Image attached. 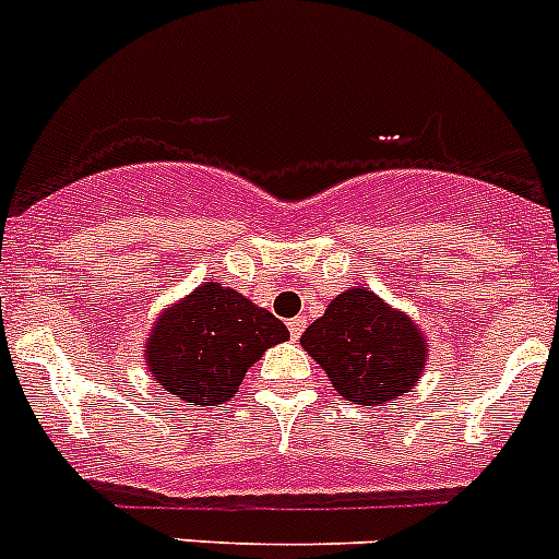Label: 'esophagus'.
Listing matches in <instances>:
<instances>
[{"label":"esophagus","mask_w":559,"mask_h":559,"mask_svg":"<svg viewBox=\"0 0 559 559\" xmlns=\"http://www.w3.org/2000/svg\"><path fill=\"white\" fill-rule=\"evenodd\" d=\"M305 326H307V319H305V316H296V319H290V321H288L290 337H294V341H299L301 332H305Z\"/></svg>","instance_id":"34e87169"}]
</instances>
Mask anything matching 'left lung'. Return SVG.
Returning <instances> with one entry per match:
<instances>
[{"label":"left lung","instance_id":"1","mask_svg":"<svg viewBox=\"0 0 559 559\" xmlns=\"http://www.w3.org/2000/svg\"><path fill=\"white\" fill-rule=\"evenodd\" d=\"M301 349L346 402L362 407H382L413 391L429 360L421 326L360 285L326 305L301 335Z\"/></svg>","mask_w":559,"mask_h":559}]
</instances>
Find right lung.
Instances as JSON below:
<instances>
[{
	"label": "right lung",
	"mask_w": 559,
	"mask_h": 559,
	"mask_svg": "<svg viewBox=\"0 0 559 559\" xmlns=\"http://www.w3.org/2000/svg\"><path fill=\"white\" fill-rule=\"evenodd\" d=\"M280 319L222 283H202L163 307L143 343V366L171 396L216 407L238 393L246 371L288 341Z\"/></svg>",
	"instance_id": "1"
}]
</instances>
